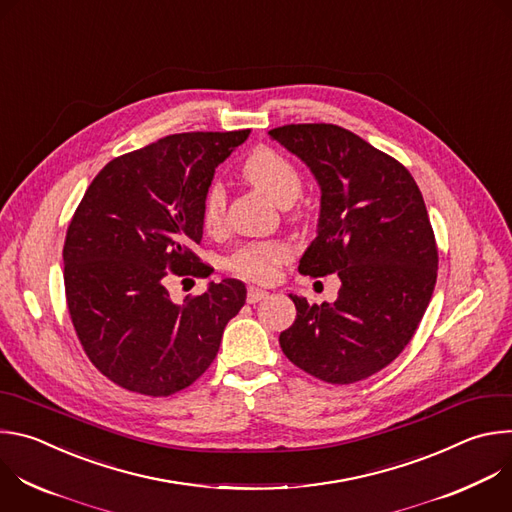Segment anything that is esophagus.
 Instances as JSON below:
<instances>
[{"label": "esophagus", "mask_w": 512, "mask_h": 512, "mask_svg": "<svg viewBox=\"0 0 512 512\" xmlns=\"http://www.w3.org/2000/svg\"><path fill=\"white\" fill-rule=\"evenodd\" d=\"M269 296V291L267 289H261V287H249V291H247V302L249 304H257V302H261L263 298H267Z\"/></svg>", "instance_id": "esophagus-1"}]
</instances>
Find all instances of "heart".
<instances>
[{
    "instance_id": "heart-1",
    "label": "heart",
    "mask_w": 512,
    "mask_h": 512,
    "mask_svg": "<svg viewBox=\"0 0 512 512\" xmlns=\"http://www.w3.org/2000/svg\"><path fill=\"white\" fill-rule=\"evenodd\" d=\"M243 176L257 190L269 196L275 204L294 202L302 192V178L296 166L291 164L283 154L271 148H259L243 164ZM225 221V190L221 184H212L202 202V223L208 231H216ZM289 259L287 245L279 241L251 243L241 247L231 259L229 265L237 273L269 281L277 275V267Z\"/></svg>"
}]
</instances>
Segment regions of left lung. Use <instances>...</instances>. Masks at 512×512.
Listing matches in <instances>:
<instances>
[{"label": "left lung", "instance_id": "obj_1", "mask_svg": "<svg viewBox=\"0 0 512 512\" xmlns=\"http://www.w3.org/2000/svg\"><path fill=\"white\" fill-rule=\"evenodd\" d=\"M269 137L300 158L320 186L316 239L300 273H338L336 302L291 296L296 322L283 354L316 379L348 385L393 362L415 334L437 277V249L413 176L348 129L283 125Z\"/></svg>", "mask_w": 512, "mask_h": 512}]
</instances>
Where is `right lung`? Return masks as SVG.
I'll list each match as a JSON object with an SVG mask.
<instances>
[{"instance_id": "obj_1", "label": "right lung", "mask_w": 512, "mask_h": 512, "mask_svg": "<svg viewBox=\"0 0 512 512\" xmlns=\"http://www.w3.org/2000/svg\"><path fill=\"white\" fill-rule=\"evenodd\" d=\"M176 133L111 160L87 188L64 241V287L77 336L115 385L168 397L214 360L225 326L247 300L239 279L210 281L176 304L166 281L202 273V202L214 170L249 137Z\"/></svg>"}]
</instances>
